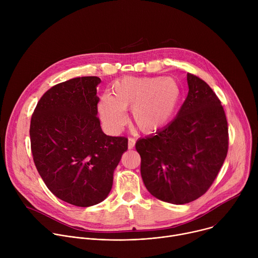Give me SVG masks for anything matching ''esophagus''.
Returning <instances> with one entry per match:
<instances>
[{
	"label": "esophagus",
	"instance_id": "obj_1",
	"mask_svg": "<svg viewBox=\"0 0 258 258\" xmlns=\"http://www.w3.org/2000/svg\"><path fill=\"white\" fill-rule=\"evenodd\" d=\"M136 144V140L134 138H130L128 139V149H133Z\"/></svg>",
	"mask_w": 258,
	"mask_h": 258
}]
</instances>
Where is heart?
<instances>
[{"label": "heart", "instance_id": "heart-1", "mask_svg": "<svg viewBox=\"0 0 258 258\" xmlns=\"http://www.w3.org/2000/svg\"><path fill=\"white\" fill-rule=\"evenodd\" d=\"M181 97L179 84L171 78L124 77L114 82L110 96L100 98L98 112L108 130L117 132L125 122L123 110L131 109L136 127L152 135L171 122Z\"/></svg>", "mask_w": 258, "mask_h": 258}]
</instances>
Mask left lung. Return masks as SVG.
I'll return each instance as SVG.
<instances>
[{"label": "left lung", "instance_id": "obj_1", "mask_svg": "<svg viewBox=\"0 0 258 258\" xmlns=\"http://www.w3.org/2000/svg\"><path fill=\"white\" fill-rule=\"evenodd\" d=\"M189 93L176 117L162 131L140 139L141 175L151 195L186 204L212 185L228 154L224 107L212 89L188 73Z\"/></svg>", "mask_w": 258, "mask_h": 258}]
</instances>
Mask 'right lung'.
I'll return each instance as SVG.
<instances>
[{
	"label": "right lung",
	"mask_w": 258,
	"mask_h": 258,
	"mask_svg": "<svg viewBox=\"0 0 258 258\" xmlns=\"http://www.w3.org/2000/svg\"><path fill=\"white\" fill-rule=\"evenodd\" d=\"M97 77H82L48 90L30 120L36 169L59 199L80 207L102 202L127 150V138L103 133L97 117Z\"/></svg>",
	"instance_id": "add662e5"
}]
</instances>
